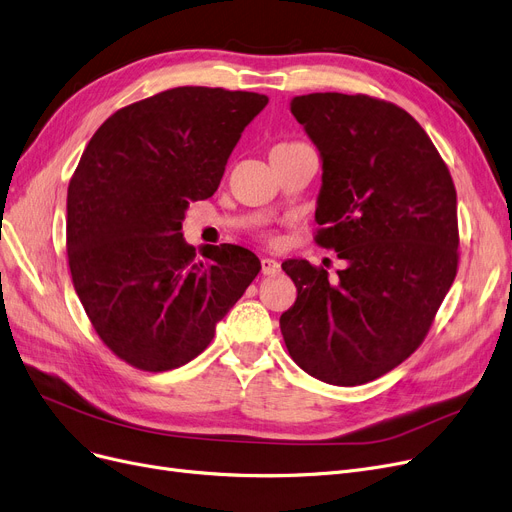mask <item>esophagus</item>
Wrapping results in <instances>:
<instances>
[{
	"instance_id": "obj_1",
	"label": "esophagus",
	"mask_w": 512,
	"mask_h": 512,
	"mask_svg": "<svg viewBox=\"0 0 512 512\" xmlns=\"http://www.w3.org/2000/svg\"><path fill=\"white\" fill-rule=\"evenodd\" d=\"M261 274L263 276H278L280 274V263L276 259L263 257L261 259Z\"/></svg>"
}]
</instances>
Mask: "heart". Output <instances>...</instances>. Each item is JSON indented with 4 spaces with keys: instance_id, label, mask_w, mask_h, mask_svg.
Listing matches in <instances>:
<instances>
[{
    "instance_id": "1",
    "label": "heart",
    "mask_w": 512,
    "mask_h": 512,
    "mask_svg": "<svg viewBox=\"0 0 512 512\" xmlns=\"http://www.w3.org/2000/svg\"><path fill=\"white\" fill-rule=\"evenodd\" d=\"M268 238H270V240H274V238H272V236H268Z\"/></svg>"
}]
</instances>
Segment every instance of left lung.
Listing matches in <instances>:
<instances>
[{
  "label": "left lung",
  "instance_id": "left-lung-1",
  "mask_svg": "<svg viewBox=\"0 0 512 512\" xmlns=\"http://www.w3.org/2000/svg\"><path fill=\"white\" fill-rule=\"evenodd\" d=\"M322 157L316 244L345 268L288 259L297 301L280 316L288 353L314 379L355 387L408 360L458 272L456 188L418 121L366 94L291 102Z\"/></svg>",
  "mask_w": 512,
  "mask_h": 512
}]
</instances>
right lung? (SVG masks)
<instances>
[{"label":"right lung","instance_id":"right-lung-1","mask_svg":"<svg viewBox=\"0 0 512 512\" xmlns=\"http://www.w3.org/2000/svg\"><path fill=\"white\" fill-rule=\"evenodd\" d=\"M268 96L173 87L119 108L85 146L66 194V255L96 335L129 366L180 368L261 270L238 244L182 236L190 201L217 190L226 163Z\"/></svg>","mask_w":512,"mask_h":512}]
</instances>
